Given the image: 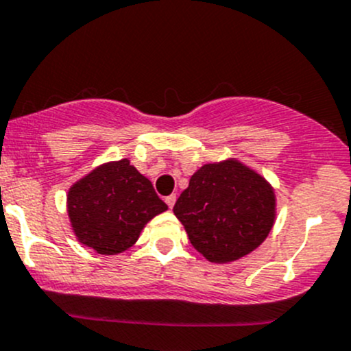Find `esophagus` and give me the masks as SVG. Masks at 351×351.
I'll return each mask as SVG.
<instances>
[{"label": "esophagus", "instance_id": "obj_1", "mask_svg": "<svg viewBox=\"0 0 351 351\" xmlns=\"http://www.w3.org/2000/svg\"><path fill=\"white\" fill-rule=\"evenodd\" d=\"M165 200H166V204H168V207L173 208V205H175V202H176V195H175V193H173V195L166 197Z\"/></svg>", "mask_w": 351, "mask_h": 351}]
</instances>
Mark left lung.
<instances>
[{
	"label": "left lung",
	"mask_w": 351,
	"mask_h": 351,
	"mask_svg": "<svg viewBox=\"0 0 351 351\" xmlns=\"http://www.w3.org/2000/svg\"><path fill=\"white\" fill-rule=\"evenodd\" d=\"M173 212L198 253L228 263L265 241L275 221V193L260 175L231 159L202 166Z\"/></svg>",
	"instance_id": "left-lung-1"
}]
</instances>
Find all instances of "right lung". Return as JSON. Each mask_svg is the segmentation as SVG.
Segmentation results:
<instances>
[{
	"instance_id": "obj_1",
	"label": "right lung",
	"mask_w": 351,
	"mask_h": 351,
	"mask_svg": "<svg viewBox=\"0 0 351 351\" xmlns=\"http://www.w3.org/2000/svg\"><path fill=\"white\" fill-rule=\"evenodd\" d=\"M166 208L153 183L130 166L129 159L93 169L67 193L74 234L100 254L129 250L144 226Z\"/></svg>"
}]
</instances>
